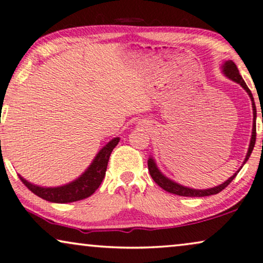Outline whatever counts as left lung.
Listing matches in <instances>:
<instances>
[{"label": "left lung", "mask_w": 263, "mask_h": 263, "mask_svg": "<svg viewBox=\"0 0 263 263\" xmlns=\"http://www.w3.org/2000/svg\"><path fill=\"white\" fill-rule=\"evenodd\" d=\"M223 73L229 77L230 79L234 80V82H237L238 84H240L241 86L244 87V90L247 91L248 93H249L250 99H251V102H253V110H254V125H253V135H251V141H250V145H249V150H248V154H247V157L246 160H244V163L247 162L248 160H249V157L251 155V153H253V149L255 146V142H256V125H255V121H256V106H255V102H254V97H253V93H251V91L249 90V87L247 86L246 82H244L243 78H241V76L239 74V71H238L236 64H234L233 61H226L225 65H223ZM148 168H149V173L152 178L154 179V181L159 185L160 187H162L163 190H166L167 192H171V194H174V195H179V196H185V197H204V196H211V195H216L219 194L220 191H222L223 189H225L227 185H230L231 181H232L236 176L238 174V172L240 171L239 170L237 171L236 173L233 174L232 177H230L229 179H227L225 183L219 185V186H215V187H212V189H208V190H195V189H189V187H185V186H181V185L174 183V181L170 180L168 178H166L163 176L162 173L160 172L159 170H157L155 162H154L153 159H149L148 161Z\"/></svg>", "instance_id": "1"}]
</instances>
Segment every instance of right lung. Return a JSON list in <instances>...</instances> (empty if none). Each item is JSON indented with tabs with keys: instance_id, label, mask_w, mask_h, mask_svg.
Listing matches in <instances>:
<instances>
[{
	"instance_id": "add662e5",
	"label": "right lung",
	"mask_w": 263,
	"mask_h": 263,
	"mask_svg": "<svg viewBox=\"0 0 263 263\" xmlns=\"http://www.w3.org/2000/svg\"><path fill=\"white\" fill-rule=\"evenodd\" d=\"M1 142V141H0ZM119 143V138H114L108 143L103 149L97 154L95 160L90 167L80 176L78 179L60 187H41L26 181L19 176L20 180L31 192L45 201L54 203H69L80 201V199L90 197L91 195L100 187L104 176H106L107 164L113 149ZM1 144V143H0Z\"/></svg>"
}]
</instances>
